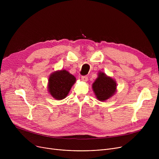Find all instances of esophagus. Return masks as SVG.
Here are the masks:
<instances>
[{"instance_id": "obj_1", "label": "esophagus", "mask_w": 159, "mask_h": 159, "mask_svg": "<svg viewBox=\"0 0 159 159\" xmlns=\"http://www.w3.org/2000/svg\"><path fill=\"white\" fill-rule=\"evenodd\" d=\"M81 79L82 81H84V82H86L88 81V77L87 76H82L81 77Z\"/></svg>"}]
</instances>
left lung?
Here are the masks:
<instances>
[{
  "label": "left lung",
  "mask_w": 159,
  "mask_h": 159,
  "mask_svg": "<svg viewBox=\"0 0 159 159\" xmlns=\"http://www.w3.org/2000/svg\"><path fill=\"white\" fill-rule=\"evenodd\" d=\"M97 98L101 101H104L110 98L116 91L115 81L107 77L104 73H99L98 77L92 85Z\"/></svg>",
  "instance_id": "left-lung-1"
}]
</instances>
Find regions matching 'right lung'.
Segmentation results:
<instances>
[{"instance_id": "right-lung-1", "label": "right lung", "mask_w": 159, "mask_h": 159, "mask_svg": "<svg viewBox=\"0 0 159 159\" xmlns=\"http://www.w3.org/2000/svg\"><path fill=\"white\" fill-rule=\"evenodd\" d=\"M75 80V77L68 71H56L49 78V92L55 99L62 100L68 95Z\"/></svg>"}]
</instances>
